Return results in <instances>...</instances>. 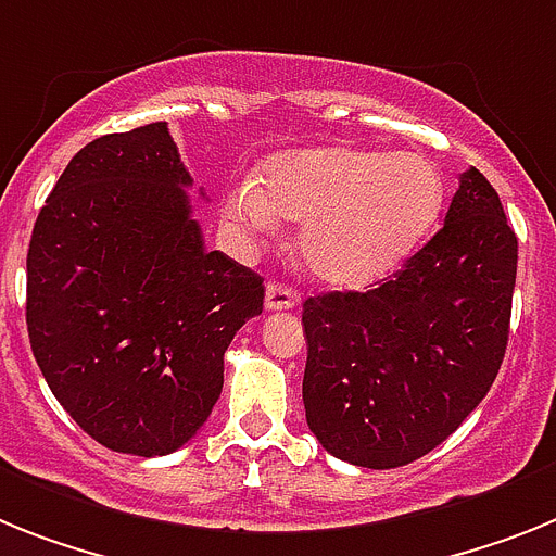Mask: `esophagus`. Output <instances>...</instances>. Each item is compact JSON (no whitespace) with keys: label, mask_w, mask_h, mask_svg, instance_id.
<instances>
[{"label":"esophagus","mask_w":556,"mask_h":556,"mask_svg":"<svg viewBox=\"0 0 556 556\" xmlns=\"http://www.w3.org/2000/svg\"><path fill=\"white\" fill-rule=\"evenodd\" d=\"M296 305V291L285 282H268L265 288V311H288Z\"/></svg>","instance_id":"obj_1"}]
</instances>
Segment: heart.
<instances>
[{
	"label": "heart",
	"instance_id": "obj_1",
	"mask_svg": "<svg viewBox=\"0 0 556 556\" xmlns=\"http://www.w3.org/2000/svg\"><path fill=\"white\" fill-rule=\"evenodd\" d=\"M442 198L431 159L332 144L271 159L263 190L240 185L226 212L251 229H274L277 212L296 220L307 271L332 288H364L428 235Z\"/></svg>",
	"mask_w": 556,
	"mask_h": 556
}]
</instances>
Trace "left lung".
I'll return each mask as SVG.
<instances>
[{
    "mask_svg": "<svg viewBox=\"0 0 556 556\" xmlns=\"http://www.w3.org/2000/svg\"><path fill=\"white\" fill-rule=\"evenodd\" d=\"M515 274L518 238L470 167L445 226L400 271L369 291L307 299L302 400L321 447L392 470L445 442L498 375Z\"/></svg>",
    "mask_w": 556,
    "mask_h": 556,
    "instance_id": "obj_1",
    "label": "left lung"
}]
</instances>
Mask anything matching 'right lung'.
<instances>
[{"instance_id":"add662e5","label":"right lung","mask_w":556,"mask_h":556,"mask_svg":"<svg viewBox=\"0 0 556 556\" xmlns=\"http://www.w3.org/2000/svg\"><path fill=\"white\" fill-rule=\"evenodd\" d=\"M167 123L72 156L33 226L27 332L55 400L94 442L167 456L224 389V352L263 279L206 251Z\"/></svg>"}]
</instances>
